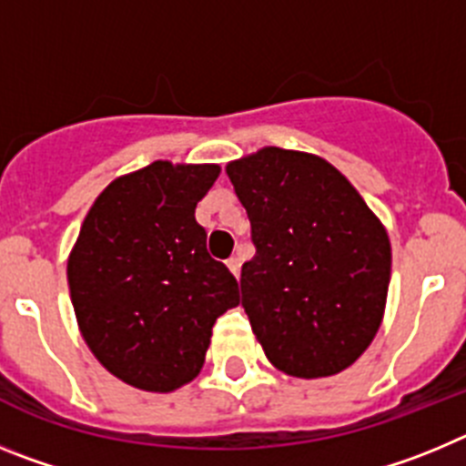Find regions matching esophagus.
I'll return each instance as SVG.
<instances>
[{
	"label": "esophagus",
	"mask_w": 466,
	"mask_h": 466,
	"mask_svg": "<svg viewBox=\"0 0 466 466\" xmlns=\"http://www.w3.org/2000/svg\"><path fill=\"white\" fill-rule=\"evenodd\" d=\"M226 266H228L230 273L236 275V278H240V258H238V257H230L228 261H226Z\"/></svg>",
	"instance_id": "esophagus-1"
}]
</instances>
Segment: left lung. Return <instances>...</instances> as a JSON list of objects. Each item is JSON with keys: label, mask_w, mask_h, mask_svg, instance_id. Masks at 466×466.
Listing matches in <instances>:
<instances>
[{"label": "left lung", "mask_w": 466, "mask_h": 466, "mask_svg": "<svg viewBox=\"0 0 466 466\" xmlns=\"http://www.w3.org/2000/svg\"><path fill=\"white\" fill-rule=\"evenodd\" d=\"M257 247L240 289L252 331L279 371L324 378L355 364L385 312V226L331 163L266 147L226 166Z\"/></svg>", "instance_id": "8db88e82"}]
</instances>
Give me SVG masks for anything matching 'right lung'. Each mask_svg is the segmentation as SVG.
<instances>
[{"label":"right lung","mask_w":466,"mask_h":466,"mask_svg":"<svg viewBox=\"0 0 466 466\" xmlns=\"http://www.w3.org/2000/svg\"><path fill=\"white\" fill-rule=\"evenodd\" d=\"M219 172L156 160L118 177L69 254L81 336L106 371L137 390L172 392L193 380L217 317L240 303L238 279L209 257L196 221Z\"/></svg>","instance_id":"right-lung-1"}]
</instances>
